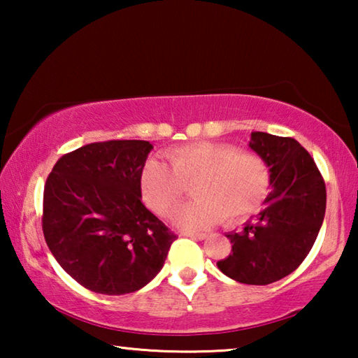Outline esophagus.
Masks as SVG:
<instances>
[{"label":"esophagus","mask_w":358,"mask_h":358,"mask_svg":"<svg viewBox=\"0 0 358 358\" xmlns=\"http://www.w3.org/2000/svg\"><path fill=\"white\" fill-rule=\"evenodd\" d=\"M185 237H189L194 240H205L207 238V234H194V232H183Z\"/></svg>","instance_id":"obj_1"}]
</instances>
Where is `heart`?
<instances>
[{
    "mask_svg": "<svg viewBox=\"0 0 358 358\" xmlns=\"http://www.w3.org/2000/svg\"><path fill=\"white\" fill-rule=\"evenodd\" d=\"M167 166L150 159L141 172L143 201L157 215H171L194 185L196 201L175 211V226L201 230L224 217L229 224L257 213L271 187L266 161L235 145L194 142L166 153Z\"/></svg>",
    "mask_w": 358,
    "mask_h": 358,
    "instance_id": "obj_1",
    "label": "heart"
}]
</instances>
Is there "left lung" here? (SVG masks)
Instances as JSON below:
<instances>
[{
    "label": "left lung",
    "mask_w": 358,
    "mask_h": 358,
    "mask_svg": "<svg viewBox=\"0 0 358 358\" xmlns=\"http://www.w3.org/2000/svg\"><path fill=\"white\" fill-rule=\"evenodd\" d=\"M250 148L268 164L273 191L256 220L226 235L232 254L217 268L238 282L265 286L292 273L310 254L324 222L327 191L316 162L295 138L251 132Z\"/></svg>",
    "instance_id": "left-lung-1"
}]
</instances>
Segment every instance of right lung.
I'll list each match as a JSON object with an SVG mask.
<instances>
[{
    "label": "right lung",
    "mask_w": 358,
    "mask_h": 358,
    "mask_svg": "<svg viewBox=\"0 0 358 358\" xmlns=\"http://www.w3.org/2000/svg\"><path fill=\"white\" fill-rule=\"evenodd\" d=\"M147 141L88 143L53 166L44 187L48 250L88 290L123 295L159 273L177 238L142 203Z\"/></svg>",
    "instance_id": "add662e5"
}]
</instances>
